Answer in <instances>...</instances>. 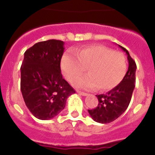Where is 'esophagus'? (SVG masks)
<instances>
[{"label":"esophagus","mask_w":155,"mask_h":155,"mask_svg":"<svg viewBox=\"0 0 155 155\" xmlns=\"http://www.w3.org/2000/svg\"><path fill=\"white\" fill-rule=\"evenodd\" d=\"M77 92L79 94H81V95H83V96H86V95H87V93L85 92H83V91H77Z\"/></svg>","instance_id":"1"}]
</instances>
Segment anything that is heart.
<instances>
[{"instance_id": "obj_1", "label": "heart", "mask_w": 155, "mask_h": 155, "mask_svg": "<svg viewBox=\"0 0 155 155\" xmlns=\"http://www.w3.org/2000/svg\"><path fill=\"white\" fill-rule=\"evenodd\" d=\"M87 68L88 74L79 78L74 85L83 89L98 86L102 91L113 89L123 81L127 73V60L120 52L100 44L86 46L64 53L61 70L65 78L72 82Z\"/></svg>"}]
</instances>
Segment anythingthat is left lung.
<instances>
[{
	"mask_svg": "<svg viewBox=\"0 0 155 155\" xmlns=\"http://www.w3.org/2000/svg\"><path fill=\"white\" fill-rule=\"evenodd\" d=\"M120 47L126 52L128 59L129 68L125 77L116 87L105 94L96 95L98 100L97 107L87 110L91 118L100 124H109L125 112L135 87L136 63L125 48L121 46Z\"/></svg>",
	"mask_w": 155,
	"mask_h": 155,
	"instance_id": "left-lung-1",
	"label": "left lung"
}]
</instances>
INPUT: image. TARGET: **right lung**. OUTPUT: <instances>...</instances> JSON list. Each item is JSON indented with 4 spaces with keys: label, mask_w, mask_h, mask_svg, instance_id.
<instances>
[{
    "label": "right lung",
    "mask_w": 155,
    "mask_h": 155,
    "mask_svg": "<svg viewBox=\"0 0 155 155\" xmlns=\"http://www.w3.org/2000/svg\"><path fill=\"white\" fill-rule=\"evenodd\" d=\"M64 42H39L25 52L21 66V91L27 108L35 118L50 120L64 109L74 89L63 78L61 61Z\"/></svg>",
    "instance_id": "obj_1"
}]
</instances>
